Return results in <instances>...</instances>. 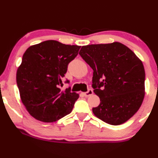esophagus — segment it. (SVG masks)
<instances>
[{
	"mask_svg": "<svg viewBox=\"0 0 158 158\" xmlns=\"http://www.w3.org/2000/svg\"><path fill=\"white\" fill-rule=\"evenodd\" d=\"M93 94H94V91H93L92 89H89V90H87V92L84 93L83 94H84V96H85V97H88V96H91V95H92Z\"/></svg>",
	"mask_w": 158,
	"mask_h": 158,
	"instance_id": "34e87169",
	"label": "esophagus"
}]
</instances>
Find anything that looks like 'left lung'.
I'll use <instances>...</instances> for the list:
<instances>
[{"label": "left lung", "instance_id": "obj_1", "mask_svg": "<svg viewBox=\"0 0 158 158\" xmlns=\"http://www.w3.org/2000/svg\"><path fill=\"white\" fill-rule=\"evenodd\" d=\"M79 54L94 70L92 87L100 98L93 113L109 124L126 122L139 110L145 95L141 60L118 42L85 45Z\"/></svg>", "mask_w": 158, "mask_h": 158}]
</instances>
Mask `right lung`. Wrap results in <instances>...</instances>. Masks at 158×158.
<instances>
[{
	"instance_id": "add662e5",
	"label": "right lung",
	"mask_w": 158,
	"mask_h": 158,
	"mask_svg": "<svg viewBox=\"0 0 158 158\" xmlns=\"http://www.w3.org/2000/svg\"><path fill=\"white\" fill-rule=\"evenodd\" d=\"M80 48L46 40L25 51L17 71V85L23 104L35 119L54 122L72 111L79 94L72 93L71 87L62 90L60 85Z\"/></svg>"
}]
</instances>
